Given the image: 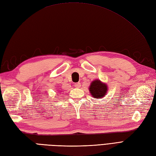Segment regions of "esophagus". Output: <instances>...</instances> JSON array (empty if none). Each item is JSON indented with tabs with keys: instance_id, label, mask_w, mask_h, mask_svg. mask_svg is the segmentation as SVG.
<instances>
[{
	"instance_id": "34e87169",
	"label": "esophagus",
	"mask_w": 156,
	"mask_h": 156,
	"mask_svg": "<svg viewBox=\"0 0 156 156\" xmlns=\"http://www.w3.org/2000/svg\"><path fill=\"white\" fill-rule=\"evenodd\" d=\"M80 83H78H78H76L75 84H74V87H76V88H80Z\"/></svg>"
}]
</instances>
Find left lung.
Instances as JSON below:
<instances>
[{"instance_id": "left-lung-1", "label": "left lung", "mask_w": 156, "mask_h": 156, "mask_svg": "<svg viewBox=\"0 0 156 156\" xmlns=\"http://www.w3.org/2000/svg\"><path fill=\"white\" fill-rule=\"evenodd\" d=\"M89 90H90L92 97L100 98L101 97H104L106 95L107 87L105 84L102 83L100 80H97L92 82Z\"/></svg>"}]
</instances>
